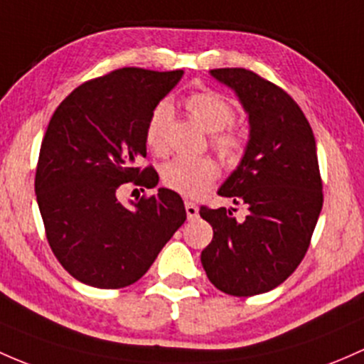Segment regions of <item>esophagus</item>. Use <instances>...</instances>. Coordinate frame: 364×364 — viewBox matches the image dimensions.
Masks as SVG:
<instances>
[{"mask_svg": "<svg viewBox=\"0 0 364 364\" xmlns=\"http://www.w3.org/2000/svg\"><path fill=\"white\" fill-rule=\"evenodd\" d=\"M185 209H186V214H188L190 220H195V218L198 216V208L193 204V202L186 200V202H185Z\"/></svg>", "mask_w": 364, "mask_h": 364, "instance_id": "1", "label": "esophagus"}]
</instances>
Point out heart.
Listing matches in <instances>:
<instances>
[{"instance_id": "heart-1", "label": "heart", "mask_w": 364, "mask_h": 364, "mask_svg": "<svg viewBox=\"0 0 364 364\" xmlns=\"http://www.w3.org/2000/svg\"><path fill=\"white\" fill-rule=\"evenodd\" d=\"M186 112L192 118L211 132L213 150L225 162H237L242 153V137L232 129L235 122V109L228 99L216 92H195L185 99ZM171 120V106L159 102L148 118L144 139L151 151L164 155L167 151V125ZM220 176L216 162L211 159H174L164 167L162 181L172 192L183 197H200L214 185Z\"/></svg>"}]
</instances>
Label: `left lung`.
<instances>
[{
    "label": "left lung",
    "mask_w": 364,
    "mask_h": 364,
    "mask_svg": "<svg viewBox=\"0 0 364 364\" xmlns=\"http://www.w3.org/2000/svg\"><path fill=\"white\" fill-rule=\"evenodd\" d=\"M211 75L235 90L250 114V143L218 195L246 205L200 208L213 240L200 259L209 281L232 296L277 288L311 246L323 208V179L311 124L288 92L255 71L220 68Z\"/></svg>",
    "instance_id": "obj_1"
}]
</instances>
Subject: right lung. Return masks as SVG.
Here are the masks:
<instances>
[{
  "mask_svg": "<svg viewBox=\"0 0 364 364\" xmlns=\"http://www.w3.org/2000/svg\"><path fill=\"white\" fill-rule=\"evenodd\" d=\"M183 70L120 68L89 80L57 106L41 141L34 192L50 250L83 284H134L185 223L181 197L167 188L131 205L124 183L153 188L159 174L137 167L146 156L148 118Z\"/></svg>",
  "mask_w": 364,
  "mask_h": 364,
  "instance_id": "right-lung-1",
  "label": "right lung"
}]
</instances>
